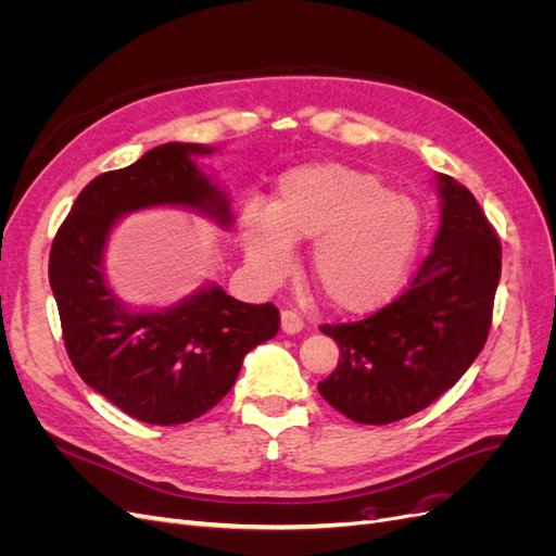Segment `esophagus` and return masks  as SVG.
<instances>
[{
    "mask_svg": "<svg viewBox=\"0 0 556 556\" xmlns=\"http://www.w3.org/2000/svg\"><path fill=\"white\" fill-rule=\"evenodd\" d=\"M280 327L285 333H299L301 329H304V317H301L296 311H282Z\"/></svg>",
    "mask_w": 556,
    "mask_h": 556,
    "instance_id": "34e87169",
    "label": "esophagus"
}]
</instances>
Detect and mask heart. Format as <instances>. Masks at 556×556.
Wrapping results in <instances>:
<instances>
[{
  "instance_id": "obj_1",
  "label": "heart",
  "mask_w": 556,
  "mask_h": 556,
  "mask_svg": "<svg viewBox=\"0 0 556 556\" xmlns=\"http://www.w3.org/2000/svg\"><path fill=\"white\" fill-rule=\"evenodd\" d=\"M422 215L368 172L306 164L285 174L271 208L241 211L245 257L268 280L290 271L292 243L315 241L311 271L333 308L374 311L390 299L413 264Z\"/></svg>"
}]
</instances>
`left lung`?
Segmentation results:
<instances>
[{
	"mask_svg": "<svg viewBox=\"0 0 556 556\" xmlns=\"http://www.w3.org/2000/svg\"><path fill=\"white\" fill-rule=\"evenodd\" d=\"M439 182L441 229L408 290L359 323L319 327L341 359L317 390L352 422L390 425L425 410L466 374L490 336L498 233L464 185L445 174Z\"/></svg>",
	"mask_w": 556,
	"mask_h": 556,
	"instance_id": "1",
	"label": "left lung"
}]
</instances>
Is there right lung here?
Segmentation results:
<instances>
[{"label":"right lung","instance_id":"right-lung-1","mask_svg":"<svg viewBox=\"0 0 556 556\" xmlns=\"http://www.w3.org/2000/svg\"><path fill=\"white\" fill-rule=\"evenodd\" d=\"M211 148L157 146L125 169L90 180L60 225L48 260L66 355L83 382L148 425H185L231 390L248 352L274 339V304H243L217 285L157 313L123 308L104 280V245L117 217L146 206H190L231 223L229 201L192 155Z\"/></svg>","mask_w":556,"mask_h":556}]
</instances>
